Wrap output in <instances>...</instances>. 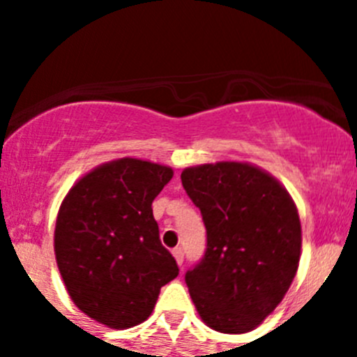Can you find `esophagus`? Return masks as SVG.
<instances>
[{
	"label": "esophagus",
	"instance_id": "obj_1",
	"mask_svg": "<svg viewBox=\"0 0 357 357\" xmlns=\"http://www.w3.org/2000/svg\"><path fill=\"white\" fill-rule=\"evenodd\" d=\"M173 257H175L176 264H178V266H182V263H184V250H182L181 247L175 248V250H173Z\"/></svg>",
	"mask_w": 357,
	"mask_h": 357
}]
</instances>
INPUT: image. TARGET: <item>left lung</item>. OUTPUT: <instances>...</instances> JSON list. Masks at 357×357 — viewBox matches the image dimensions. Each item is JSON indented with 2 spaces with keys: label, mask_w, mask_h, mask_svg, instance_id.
Here are the masks:
<instances>
[{
  "label": "left lung",
  "mask_w": 357,
  "mask_h": 357,
  "mask_svg": "<svg viewBox=\"0 0 357 357\" xmlns=\"http://www.w3.org/2000/svg\"><path fill=\"white\" fill-rule=\"evenodd\" d=\"M181 178L207 230L206 254L185 272L189 295L211 329L248 333L273 313L295 279L302 247L295 202L248 162L202 164Z\"/></svg>",
  "instance_id": "1"
}]
</instances>
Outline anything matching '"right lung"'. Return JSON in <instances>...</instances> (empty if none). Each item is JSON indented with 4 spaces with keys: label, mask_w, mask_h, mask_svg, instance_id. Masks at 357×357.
<instances>
[{
    "label": "right lung",
    "mask_w": 357,
    "mask_h": 357,
    "mask_svg": "<svg viewBox=\"0 0 357 357\" xmlns=\"http://www.w3.org/2000/svg\"><path fill=\"white\" fill-rule=\"evenodd\" d=\"M172 176L168 166L123 157L82 176L62 202L56 264L75 305L103 326L143 324L178 275L151 211Z\"/></svg>",
    "instance_id": "1"
}]
</instances>
